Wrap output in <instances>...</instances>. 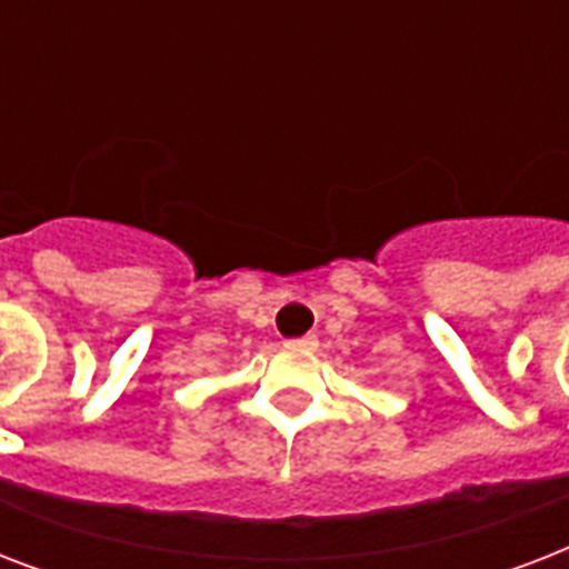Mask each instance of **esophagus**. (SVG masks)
<instances>
[{
  "label": "esophagus",
  "mask_w": 569,
  "mask_h": 569,
  "mask_svg": "<svg viewBox=\"0 0 569 569\" xmlns=\"http://www.w3.org/2000/svg\"><path fill=\"white\" fill-rule=\"evenodd\" d=\"M316 346H319V339L312 337V333H307V337H298V339H289V348H295V351H312Z\"/></svg>",
  "instance_id": "34e87169"
}]
</instances>
